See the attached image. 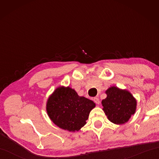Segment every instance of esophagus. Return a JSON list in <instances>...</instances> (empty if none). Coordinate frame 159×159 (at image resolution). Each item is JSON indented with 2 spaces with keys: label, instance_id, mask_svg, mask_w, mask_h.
I'll return each mask as SVG.
<instances>
[{
  "label": "esophagus",
  "instance_id": "esophagus-1",
  "mask_svg": "<svg viewBox=\"0 0 159 159\" xmlns=\"http://www.w3.org/2000/svg\"><path fill=\"white\" fill-rule=\"evenodd\" d=\"M93 101L95 102V103L97 104H99V103H100V102H99V99L98 98H94Z\"/></svg>",
  "mask_w": 159,
  "mask_h": 159
}]
</instances>
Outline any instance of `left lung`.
<instances>
[{"label":"left lung","mask_w":159,"mask_h":159,"mask_svg":"<svg viewBox=\"0 0 159 159\" xmlns=\"http://www.w3.org/2000/svg\"><path fill=\"white\" fill-rule=\"evenodd\" d=\"M105 93L107 98L102 101V104L108 119L116 125L127 123L136 111V99L128 90L116 86L109 88Z\"/></svg>","instance_id":"8db88e82"}]
</instances>
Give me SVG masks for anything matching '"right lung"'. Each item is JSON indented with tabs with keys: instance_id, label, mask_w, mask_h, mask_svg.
Here are the masks:
<instances>
[{
	"instance_id": "add662e5",
	"label": "right lung",
	"mask_w": 159,
	"mask_h": 159,
	"mask_svg": "<svg viewBox=\"0 0 159 159\" xmlns=\"http://www.w3.org/2000/svg\"><path fill=\"white\" fill-rule=\"evenodd\" d=\"M94 102L79 96L69 86H59L48 98L46 111L54 124L69 132L79 131L86 124Z\"/></svg>"
}]
</instances>
